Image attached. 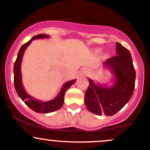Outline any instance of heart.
<instances>
[{
    "label": "heart",
    "mask_w": 150,
    "mask_h": 150,
    "mask_svg": "<svg viewBox=\"0 0 150 150\" xmlns=\"http://www.w3.org/2000/svg\"><path fill=\"white\" fill-rule=\"evenodd\" d=\"M97 52H100L101 50H100V49H97Z\"/></svg>",
    "instance_id": "b5f03b06"
}]
</instances>
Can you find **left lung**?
Here are the masks:
<instances>
[{
	"instance_id": "1",
	"label": "left lung",
	"mask_w": 150,
	"mask_h": 150,
	"mask_svg": "<svg viewBox=\"0 0 150 150\" xmlns=\"http://www.w3.org/2000/svg\"><path fill=\"white\" fill-rule=\"evenodd\" d=\"M116 49V56L103 63L115 77L113 85L108 87L88 79L85 103L90 112L99 116L116 114L128 102L135 88V70L130 51L118 42Z\"/></svg>"
}]
</instances>
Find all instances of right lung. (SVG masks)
Here are the masks:
<instances>
[{
    "label": "right lung",
    "mask_w": 150,
    "mask_h": 150,
    "mask_svg": "<svg viewBox=\"0 0 150 150\" xmlns=\"http://www.w3.org/2000/svg\"><path fill=\"white\" fill-rule=\"evenodd\" d=\"M49 36L47 34H38L37 36H34L26 44L22 45L19 51L18 57H17L16 61L14 64V69H13V73H14V85L15 88L18 93L19 97L22 99L27 106H29L31 109L33 110L34 111L37 113H48L56 111L60 109L63 106L64 103V96L65 93L71 85H73L76 80H73L68 81L63 84V87L60 91L59 94L55 99L52 100L47 101H42L39 100V99H35V98L30 96L24 89L23 85L22 82V73H21V63L22 56H23L24 52L25 49L32 42V41L37 39H44V38H49Z\"/></svg>",
    "instance_id": "add662e5"
}]
</instances>
